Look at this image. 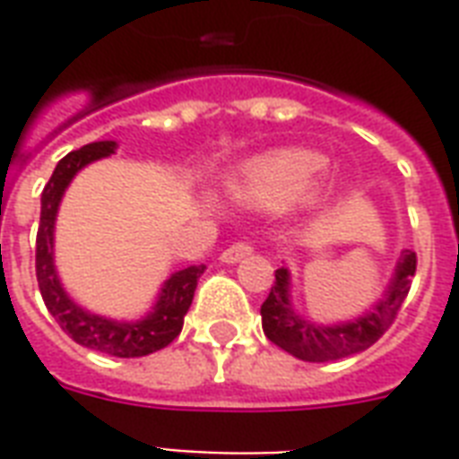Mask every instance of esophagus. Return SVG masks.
Instances as JSON below:
<instances>
[{"mask_svg": "<svg viewBox=\"0 0 459 459\" xmlns=\"http://www.w3.org/2000/svg\"><path fill=\"white\" fill-rule=\"evenodd\" d=\"M252 252H255V245L247 243V240H238V243L229 245V247L221 252V262H226V264H236V262H240V259L252 255Z\"/></svg>", "mask_w": 459, "mask_h": 459, "instance_id": "34e87169", "label": "esophagus"}]
</instances>
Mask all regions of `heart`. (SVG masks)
I'll return each instance as SVG.
<instances>
[{"label":"heart","instance_id":"obj_1","mask_svg":"<svg viewBox=\"0 0 459 459\" xmlns=\"http://www.w3.org/2000/svg\"><path fill=\"white\" fill-rule=\"evenodd\" d=\"M324 157L309 150H281L259 157L230 180V193L255 207H286L305 197L324 171Z\"/></svg>","mask_w":459,"mask_h":459}]
</instances>
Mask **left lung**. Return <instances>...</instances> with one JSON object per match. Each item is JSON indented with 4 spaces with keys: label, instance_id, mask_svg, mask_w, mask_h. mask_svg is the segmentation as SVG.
I'll list each match as a JSON object with an SVG mask.
<instances>
[{
    "label": "left lung",
    "instance_id": "obj_1",
    "mask_svg": "<svg viewBox=\"0 0 459 459\" xmlns=\"http://www.w3.org/2000/svg\"><path fill=\"white\" fill-rule=\"evenodd\" d=\"M414 272L417 252L407 250L398 262L385 298L378 302L374 312L342 326H319L293 312L288 302V272L276 269V281L269 290V298L262 302V328L269 341L305 362H331L355 355L374 345L393 326V321L398 319L400 307L412 286Z\"/></svg>",
    "mask_w": 459,
    "mask_h": 459
}]
</instances>
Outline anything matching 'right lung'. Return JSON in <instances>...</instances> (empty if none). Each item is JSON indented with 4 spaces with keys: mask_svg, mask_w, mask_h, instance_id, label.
Listing matches in <instances>:
<instances>
[{
    "mask_svg": "<svg viewBox=\"0 0 459 459\" xmlns=\"http://www.w3.org/2000/svg\"><path fill=\"white\" fill-rule=\"evenodd\" d=\"M114 147H117V143H111V140L90 143L81 150L68 152L56 164L52 178L42 190L38 240H35V276H38L39 293H42L47 309L68 338H74L82 348L97 350V352L111 357H145L176 341V335L183 328L187 309L193 305L197 279L204 273L207 266H187L183 272H176L171 279L166 281L157 307L147 319L135 321V324H118V321L102 319V316L85 312L68 300V295L64 293V288L56 279L52 262L54 219H56L61 195L82 166L100 157H107V154L114 152Z\"/></svg>",
    "mask_w": 459,
    "mask_h": 459,
    "instance_id": "1",
    "label": "right lung"
}]
</instances>
